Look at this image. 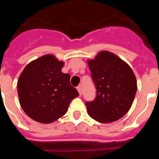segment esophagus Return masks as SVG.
<instances>
[{"instance_id": "1", "label": "esophagus", "mask_w": 159, "mask_h": 159, "mask_svg": "<svg viewBox=\"0 0 159 159\" xmlns=\"http://www.w3.org/2000/svg\"><path fill=\"white\" fill-rule=\"evenodd\" d=\"M77 91H78V93H79V95L81 96L82 95V86H78V87H77Z\"/></svg>"}]
</instances>
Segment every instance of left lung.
<instances>
[{"instance_id":"left-lung-1","label":"left lung","mask_w":159,"mask_h":159,"mask_svg":"<svg viewBox=\"0 0 159 159\" xmlns=\"http://www.w3.org/2000/svg\"><path fill=\"white\" fill-rule=\"evenodd\" d=\"M97 96L87 102V113L95 120L111 123L123 117L133 104L137 82L133 71L116 54L102 51L88 60Z\"/></svg>"}]
</instances>
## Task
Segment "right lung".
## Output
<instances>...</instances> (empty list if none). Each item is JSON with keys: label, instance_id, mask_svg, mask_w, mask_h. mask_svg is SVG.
Wrapping results in <instances>:
<instances>
[{"label": "right lung", "instance_id": "obj_1", "mask_svg": "<svg viewBox=\"0 0 159 159\" xmlns=\"http://www.w3.org/2000/svg\"><path fill=\"white\" fill-rule=\"evenodd\" d=\"M64 62L52 54L30 62L17 82L19 101L34 120L49 124L67 113L70 102L79 96L70 84V75L62 73Z\"/></svg>", "mask_w": 159, "mask_h": 159}]
</instances>
